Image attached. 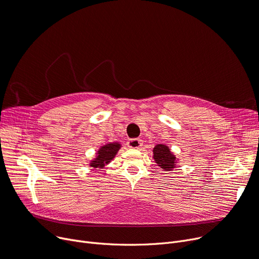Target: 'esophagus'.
I'll list each match as a JSON object with an SVG mask.
<instances>
[{
    "mask_svg": "<svg viewBox=\"0 0 259 259\" xmlns=\"http://www.w3.org/2000/svg\"><path fill=\"white\" fill-rule=\"evenodd\" d=\"M127 146L131 147V149H140L142 146V140L134 138V139H130L127 141Z\"/></svg>",
    "mask_w": 259,
    "mask_h": 259,
    "instance_id": "esophagus-1",
    "label": "esophagus"
}]
</instances>
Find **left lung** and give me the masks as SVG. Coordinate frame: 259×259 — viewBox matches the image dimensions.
Instances as JSON below:
<instances>
[{
  "mask_svg": "<svg viewBox=\"0 0 259 259\" xmlns=\"http://www.w3.org/2000/svg\"><path fill=\"white\" fill-rule=\"evenodd\" d=\"M153 154H154L155 161L161 168L165 170H170L176 166V158L173 154L170 153L169 149L166 145L157 144L154 147Z\"/></svg>",
  "mask_w": 259,
  "mask_h": 259,
  "instance_id": "1",
  "label": "left lung"
}]
</instances>
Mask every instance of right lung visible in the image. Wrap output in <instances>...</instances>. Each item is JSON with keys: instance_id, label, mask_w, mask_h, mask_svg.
<instances>
[{"instance_id": "add662e5", "label": "right lung", "mask_w": 259, "mask_h": 259, "mask_svg": "<svg viewBox=\"0 0 259 259\" xmlns=\"http://www.w3.org/2000/svg\"><path fill=\"white\" fill-rule=\"evenodd\" d=\"M119 149H120L119 143L115 142V143L105 144L99 151H98V156L95 160H93L91 166H93L94 168L103 167L106 163L110 162V160L115 157Z\"/></svg>"}]
</instances>
